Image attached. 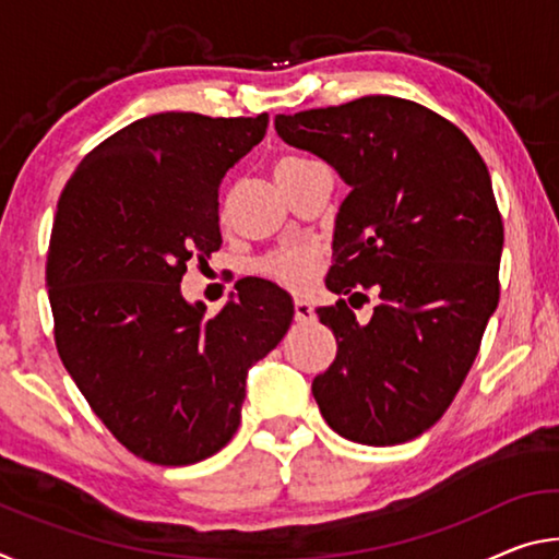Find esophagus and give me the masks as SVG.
Returning <instances> with one entry per match:
<instances>
[{
    "instance_id": "esophagus-1",
    "label": "esophagus",
    "mask_w": 559,
    "mask_h": 559,
    "mask_svg": "<svg viewBox=\"0 0 559 559\" xmlns=\"http://www.w3.org/2000/svg\"><path fill=\"white\" fill-rule=\"evenodd\" d=\"M293 313H296L298 323H313L316 320V310L310 308V302H306V300L293 302Z\"/></svg>"
}]
</instances>
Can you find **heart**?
I'll return each instance as SVG.
<instances>
[{
	"label": "heart",
	"mask_w": 559,
	"mask_h": 559,
	"mask_svg": "<svg viewBox=\"0 0 559 559\" xmlns=\"http://www.w3.org/2000/svg\"><path fill=\"white\" fill-rule=\"evenodd\" d=\"M310 163H313V159L300 157V155H283L276 163V177L293 173V169L298 167H306ZM318 266H320V257L316 249H310V246H288V249H278L259 263L263 276H269L273 281L283 283V286L296 288V290L306 288L308 283L316 278Z\"/></svg>",
	"instance_id": "1"
}]
</instances>
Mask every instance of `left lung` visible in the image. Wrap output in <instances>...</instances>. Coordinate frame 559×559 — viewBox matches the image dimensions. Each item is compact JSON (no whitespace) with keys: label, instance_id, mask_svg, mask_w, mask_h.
<instances>
[{"label":"left lung","instance_id":"left-lung-1","mask_svg":"<svg viewBox=\"0 0 559 559\" xmlns=\"http://www.w3.org/2000/svg\"><path fill=\"white\" fill-rule=\"evenodd\" d=\"M288 145L353 187L340 204L328 288L378 306L357 324L345 298L318 308L337 355L313 380L328 427L367 447L431 429L459 394L500 298V219L471 140L414 100L365 96L276 116Z\"/></svg>","mask_w":559,"mask_h":559}]
</instances>
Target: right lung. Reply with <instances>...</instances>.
<instances>
[{"label":"right lung","instance_id":"add662e5","mask_svg":"<svg viewBox=\"0 0 559 559\" xmlns=\"http://www.w3.org/2000/svg\"><path fill=\"white\" fill-rule=\"evenodd\" d=\"M266 128V112L140 118L83 157L56 206V349L112 437L157 466H189L231 441L246 372L290 328V296L271 281H239L214 318L179 290L189 261L219 251V182Z\"/></svg>","mask_w":559,"mask_h":559}]
</instances>
